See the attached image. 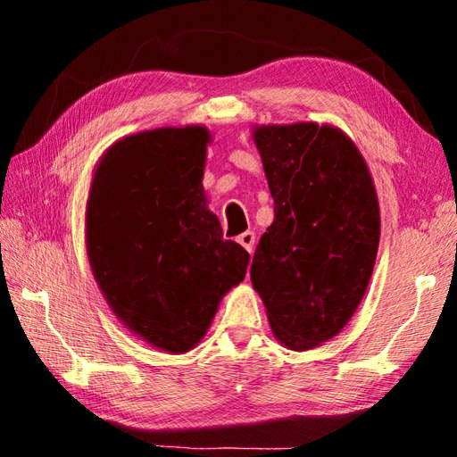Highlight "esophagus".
I'll use <instances>...</instances> for the list:
<instances>
[{"instance_id": "obj_1", "label": "esophagus", "mask_w": 457, "mask_h": 457, "mask_svg": "<svg viewBox=\"0 0 457 457\" xmlns=\"http://www.w3.org/2000/svg\"><path fill=\"white\" fill-rule=\"evenodd\" d=\"M237 244L244 247L245 252H253V244H256V234L253 231H244V234L237 236Z\"/></svg>"}]
</instances>
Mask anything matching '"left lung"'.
<instances>
[{"instance_id":"obj_1","label":"left lung","mask_w":457,"mask_h":457,"mask_svg":"<svg viewBox=\"0 0 457 457\" xmlns=\"http://www.w3.org/2000/svg\"><path fill=\"white\" fill-rule=\"evenodd\" d=\"M274 221L252 260V284L276 338L308 351L337 337L373 274L381 218L357 146L316 122L253 130Z\"/></svg>"}]
</instances>
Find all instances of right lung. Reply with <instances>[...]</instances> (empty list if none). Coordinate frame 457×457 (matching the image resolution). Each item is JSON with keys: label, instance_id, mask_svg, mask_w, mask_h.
I'll return each instance as SVG.
<instances>
[{"label": "right lung", "instance_id": "right-lung-1", "mask_svg": "<svg viewBox=\"0 0 457 457\" xmlns=\"http://www.w3.org/2000/svg\"><path fill=\"white\" fill-rule=\"evenodd\" d=\"M207 143L204 127L127 137L106 151L90 187L92 274L114 314L167 353L199 343L250 262L205 205Z\"/></svg>", "mask_w": 457, "mask_h": 457}]
</instances>
